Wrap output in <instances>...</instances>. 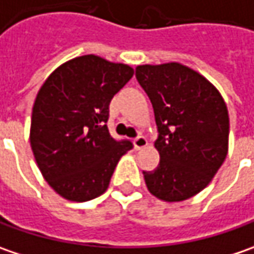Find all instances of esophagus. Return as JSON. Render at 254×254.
I'll use <instances>...</instances> for the list:
<instances>
[{
	"label": "esophagus",
	"instance_id": "34e87169",
	"mask_svg": "<svg viewBox=\"0 0 254 254\" xmlns=\"http://www.w3.org/2000/svg\"><path fill=\"white\" fill-rule=\"evenodd\" d=\"M133 145H135V148L136 149H142L148 145V140H146V138H145V136L139 135V136H136V138L133 139Z\"/></svg>",
	"mask_w": 254,
	"mask_h": 254
}]
</instances>
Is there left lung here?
<instances>
[{
	"label": "left lung",
	"instance_id": "1",
	"mask_svg": "<svg viewBox=\"0 0 254 254\" xmlns=\"http://www.w3.org/2000/svg\"><path fill=\"white\" fill-rule=\"evenodd\" d=\"M136 79L153 106L156 169L143 172L149 192L181 202L204 189L227 155L229 115L222 95L200 73L171 62L140 65Z\"/></svg>",
	"mask_w": 254,
	"mask_h": 254
}]
</instances>
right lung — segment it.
Masks as SVG:
<instances>
[{"label": "right lung", "instance_id": "right-lung-1", "mask_svg": "<svg viewBox=\"0 0 254 254\" xmlns=\"http://www.w3.org/2000/svg\"><path fill=\"white\" fill-rule=\"evenodd\" d=\"M133 69L85 55L65 62L41 86L31 148L45 181L62 197L86 202L105 192L119 158L133 148L106 127L109 104Z\"/></svg>", "mask_w": 254, "mask_h": 254}]
</instances>
